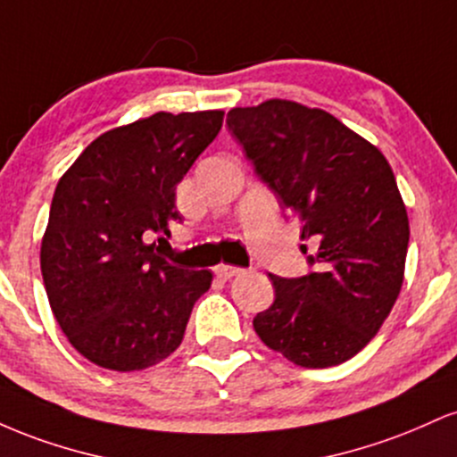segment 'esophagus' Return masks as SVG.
I'll return each instance as SVG.
<instances>
[{"label":"esophagus","instance_id":"34e87169","mask_svg":"<svg viewBox=\"0 0 457 457\" xmlns=\"http://www.w3.org/2000/svg\"><path fill=\"white\" fill-rule=\"evenodd\" d=\"M243 269H238V266H229V264H219L217 269H214V275L221 277V279H232V277H238Z\"/></svg>","mask_w":457,"mask_h":457}]
</instances>
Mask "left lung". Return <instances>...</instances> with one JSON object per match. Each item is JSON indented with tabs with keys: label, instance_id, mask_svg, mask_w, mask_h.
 Returning <instances> with one entry per match:
<instances>
[{
	"label": "left lung",
	"instance_id": "8db88e82",
	"mask_svg": "<svg viewBox=\"0 0 457 457\" xmlns=\"http://www.w3.org/2000/svg\"><path fill=\"white\" fill-rule=\"evenodd\" d=\"M228 129L281 208L303 221L316 266L296 279L270 275L275 303L253 318L255 333L301 367L353 359L403 283L411 228L389 161L335 115L281 98L232 109Z\"/></svg>",
	"mask_w": 457,
	"mask_h": 457
}]
</instances>
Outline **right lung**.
Segmentation results:
<instances>
[{"mask_svg":"<svg viewBox=\"0 0 457 457\" xmlns=\"http://www.w3.org/2000/svg\"><path fill=\"white\" fill-rule=\"evenodd\" d=\"M221 127L223 112H159L103 133L57 182L40 269L57 324L94 365L145 370L182 344L212 272L174 266L155 240L182 219L178 182Z\"/></svg>","mask_w":457,"mask_h":457,"instance_id":"add662e5","label":"right lung"}]
</instances>
